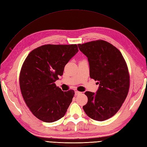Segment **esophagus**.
<instances>
[{
	"instance_id": "obj_1",
	"label": "esophagus",
	"mask_w": 147,
	"mask_h": 147,
	"mask_svg": "<svg viewBox=\"0 0 147 147\" xmlns=\"http://www.w3.org/2000/svg\"><path fill=\"white\" fill-rule=\"evenodd\" d=\"M80 94H82V92H79V91H78V90H76V91H75V95H80Z\"/></svg>"
}]
</instances>
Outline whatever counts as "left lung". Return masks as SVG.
Returning a JSON list of instances; mask_svg holds the SVG:
<instances>
[{
	"label": "left lung",
	"instance_id": "obj_1",
	"mask_svg": "<svg viewBox=\"0 0 147 147\" xmlns=\"http://www.w3.org/2000/svg\"><path fill=\"white\" fill-rule=\"evenodd\" d=\"M78 46L88 58L90 77L99 84L96 94L89 91L84 93L88 101L83 108L91 119L107 120L117 113L128 95L129 75L127 65L119 50L103 40Z\"/></svg>",
	"mask_w": 147,
	"mask_h": 147
}]
</instances>
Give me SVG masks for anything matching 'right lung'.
<instances>
[{"instance_id":"obj_1","label":"right lung","mask_w":147,"mask_h":147,"mask_svg":"<svg viewBox=\"0 0 147 147\" xmlns=\"http://www.w3.org/2000/svg\"><path fill=\"white\" fill-rule=\"evenodd\" d=\"M78 52L76 44H47L32 50L25 59L20 73V88L25 103L38 119L51 123L66 113L74 90L63 92L55 82Z\"/></svg>"}]
</instances>
